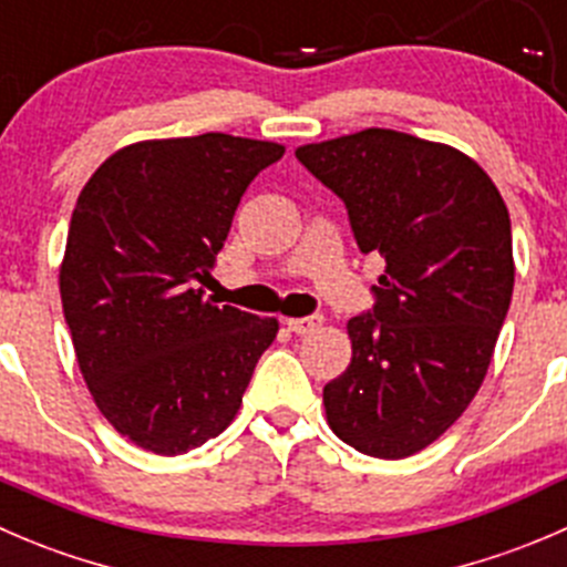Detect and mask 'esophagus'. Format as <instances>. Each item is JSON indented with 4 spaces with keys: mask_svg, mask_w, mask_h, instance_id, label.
<instances>
[{
    "mask_svg": "<svg viewBox=\"0 0 567 567\" xmlns=\"http://www.w3.org/2000/svg\"><path fill=\"white\" fill-rule=\"evenodd\" d=\"M323 327V316H305V318H288V329L296 334H310Z\"/></svg>",
    "mask_w": 567,
    "mask_h": 567,
    "instance_id": "obj_1",
    "label": "esophagus"
}]
</instances>
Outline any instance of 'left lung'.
<instances>
[{
  "label": "left lung",
  "mask_w": 567,
  "mask_h": 567,
  "mask_svg": "<svg viewBox=\"0 0 567 567\" xmlns=\"http://www.w3.org/2000/svg\"><path fill=\"white\" fill-rule=\"evenodd\" d=\"M343 199L362 255L379 251L377 305L346 329L351 362L323 388L334 435L368 457L435 443L482 388L515 285L513 229L485 168L395 130L296 150Z\"/></svg>",
  "instance_id": "8db88e82"
}]
</instances>
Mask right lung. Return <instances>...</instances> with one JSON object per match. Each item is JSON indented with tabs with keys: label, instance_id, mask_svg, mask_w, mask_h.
Returning <instances> with one entry per match:
<instances>
[{
	"label": "right lung",
	"instance_id": "1",
	"mask_svg": "<svg viewBox=\"0 0 567 567\" xmlns=\"http://www.w3.org/2000/svg\"><path fill=\"white\" fill-rule=\"evenodd\" d=\"M282 144L205 132L137 141L80 190L60 262V299L99 412L163 457L235 421L277 318L218 307L210 277L251 179Z\"/></svg>",
	"mask_w": 567,
	"mask_h": 567
}]
</instances>
